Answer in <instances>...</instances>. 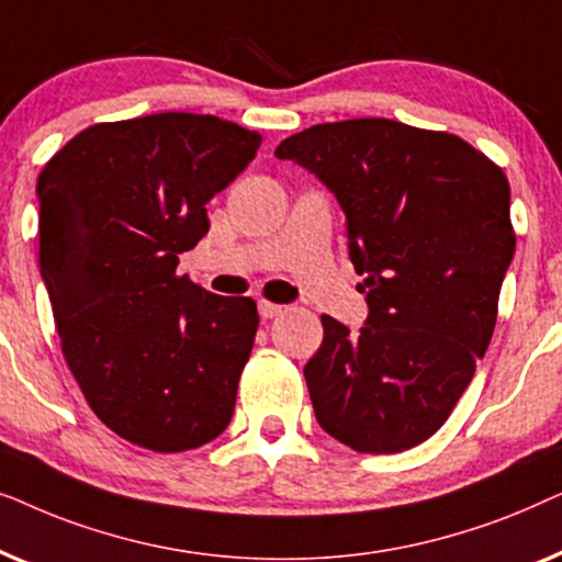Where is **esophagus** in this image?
<instances>
[{
    "label": "esophagus",
    "mask_w": 562,
    "mask_h": 562,
    "mask_svg": "<svg viewBox=\"0 0 562 562\" xmlns=\"http://www.w3.org/2000/svg\"><path fill=\"white\" fill-rule=\"evenodd\" d=\"M258 312L263 319H273V317H281V314L286 312V306L273 304V302H268V299H263V302H258Z\"/></svg>",
    "instance_id": "1"
}]
</instances>
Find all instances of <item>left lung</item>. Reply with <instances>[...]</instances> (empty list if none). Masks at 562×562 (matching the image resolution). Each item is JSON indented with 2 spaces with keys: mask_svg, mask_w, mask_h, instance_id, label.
Segmentation results:
<instances>
[{
  "mask_svg": "<svg viewBox=\"0 0 562 562\" xmlns=\"http://www.w3.org/2000/svg\"><path fill=\"white\" fill-rule=\"evenodd\" d=\"M276 156L337 196L371 310L360 333L322 314L304 366L317 422L356 452L409 450L448 422L494 335L517 248L506 173L463 137L383 117L314 125Z\"/></svg>",
  "mask_w": 562,
  "mask_h": 562,
  "instance_id": "left-lung-1",
  "label": "left lung"
}]
</instances>
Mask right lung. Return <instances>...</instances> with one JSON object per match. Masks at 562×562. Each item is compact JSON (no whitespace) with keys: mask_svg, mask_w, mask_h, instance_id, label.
<instances>
[{"mask_svg":"<svg viewBox=\"0 0 562 562\" xmlns=\"http://www.w3.org/2000/svg\"><path fill=\"white\" fill-rule=\"evenodd\" d=\"M260 140L212 114L97 122L37 176V263L60 350L91 412L145 450L199 448L233 419L258 306L176 266Z\"/></svg>","mask_w":562,"mask_h":562,"instance_id":"right-lung-1","label":"right lung"}]
</instances>
